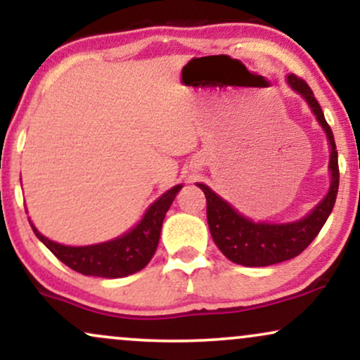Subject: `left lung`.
Segmentation results:
<instances>
[{"instance_id": "left-lung-1", "label": "left lung", "mask_w": 360, "mask_h": 360, "mask_svg": "<svg viewBox=\"0 0 360 360\" xmlns=\"http://www.w3.org/2000/svg\"><path fill=\"white\" fill-rule=\"evenodd\" d=\"M288 84L307 100L332 147L328 164L332 183L326 196L311 210V213L292 223H255L232 208V205L221 200L208 186L198 183L206 196V217L214 243L226 259L247 267L272 266L300 255L320 233L337 200L340 172H338V154L332 128L326 123L323 111L307 82L295 74H289Z\"/></svg>"}]
</instances>
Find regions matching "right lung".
I'll use <instances>...</instances> for the list:
<instances>
[{
  "mask_svg": "<svg viewBox=\"0 0 360 360\" xmlns=\"http://www.w3.org/2000/svg\"><path fill=\"white\" fill-rule=\"evenodd\" d=\"M183 186L177 184L164 193L159 200L150 205L143 218L130 232L115 238V240L96 243L86 247H69L49 240L32 225L37 237L44 245L56 255L60 262L84 276L96 278H125L134 274L150 262L159 243L160 229L169 206L174 201L176 194Z\"/></svg>",
  "mask_w": 360,
  "mask_h": 360,
  "instance_id": "right-lung-1",
  "label": "right lung"
}]
</instances>
